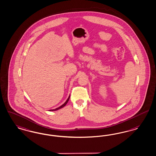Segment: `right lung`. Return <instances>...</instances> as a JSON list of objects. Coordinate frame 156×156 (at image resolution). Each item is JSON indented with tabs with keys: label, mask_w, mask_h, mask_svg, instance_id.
Returning <instances> with one entry per match:
<instances>
[{
	"label": "right lung",
	"mask_w": 156,
	"mask_h": 156,
	"mask_svg": "<svg viewBox=\"0 0 156 156\" xmlns=\"http://www.w3.org/2000/svg\"><path fill=\"white\" fill-rule=\"evenodd\" d=\"M70 98V96L69 97V98H68V99L66 100V101L62 105H61V106H59V108H56V109H52V110H50V111H55V110H57L59 109H61V108H62L63 107H64L66 105V104L68 103V102L69 101V99Z\"/></svg>",
	"instance_id": "1"
}]
</instances>
